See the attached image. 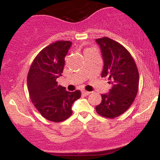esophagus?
Masks as SVG:
<instances>
[{
	"label": "esophagus",
	"mask_w": 160,
	"mask_h": 160,
	"mask_svg": "<svg viewBox=\"0 0 160 160\" xmlns=\"http://www.w3.org/2000/svg\"><path fill=\"white\" fill-rule=\"evenodd\" d=\"M90 92H88V91H85V90H83L82 92V95H89V94H90Z\"/></svg>",
	"instance_id": "34e87169"
}]
</instances>
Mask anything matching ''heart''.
Returning <instances> with one entry per match:
<instances>
[{"mask_svg":"<svg viewBox=\"0 0 160 160\" xmlns=\"http://www.w3.org/2000/svg\"><path fill=\"white\" fill-rule=\"evenodd\" d=\"M89 50H91V49H86V51H89Z\"/></svg>","mask_w":160,"mask_h":160,"instance_id":"b5f03b06","label":"heart"}]
</instances>
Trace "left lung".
<instances>
[{
	"label": "left lung",
	"instance_id": "8db88e82",
	"mask_svg": "<svg viewBox=\"0 0 160 160\" xmlns=\"http://www.w3.org/2000/svg\"><path fill=\"white\" fill-rule=\"evenodd\" d=\"M104 60L102 78H108L112 88L102 94V102L95 107L97 113L107 118H115L129 108L136 97L139 74L129 52L118 42L104 37L96 39Z\"/></svg>",
	"mask_w": 160,
	"mask_h": 160
}]
</instances>
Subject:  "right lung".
Here are the masks:
<instances>
[{"mask_svg":"<svg viewBox=\"0 0 160 160\" xmlns=\"http://www.w3.org/2000/svg\"><path fill=\"white\" fill-rule=\"evenodd\" d=\"M71 44V41L59 40L47 46L35 57L28 74L32 102L40 114L52 122H62L71 117V106L81 96L80 90L68 92L56 81L63 73L65 57Z\"/></svg>","mask_w":160,"mask_h":160,"instance_id":"1","label":"right lung"}]
</instances>
